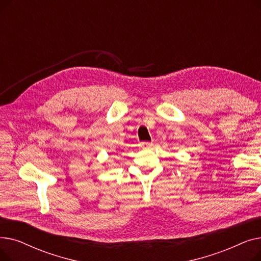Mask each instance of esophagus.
Here are the masks:
<instances>
[{"instance_id": "esophagus-1", "label": "esophagus", "mask_w": 261, "mask_h": 261, "mask_svg": "<svg viewBox=\"0 0 261 261\" xmlns=\"http://www.w3.org/2000/svg\"><path fill=\"white\" fill-rule=\"evenodd\" d=\"M140 145H141V147H142V148H149V147H151V146H152V143L144 142V143H141Z\"/></svg>"}]
</instances>
